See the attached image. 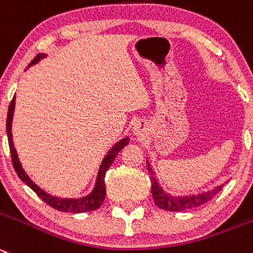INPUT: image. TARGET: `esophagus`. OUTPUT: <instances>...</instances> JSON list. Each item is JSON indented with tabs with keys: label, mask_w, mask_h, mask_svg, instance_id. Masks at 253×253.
Returning <instances> with one entry per match:
<instances>
[{
	"label": "esophagus",
	"mask_w": 253,
	"mask_h": 253,
	"mask_svg": "<svg viewBox=\"0 0 253 253\" xmlns=\"http://www.w3.org/2000/svg\"><path fill=\"white\" fill-rule=\"evenodd\" d=\"M143 132H145V124H143L142 121L137 122V124L134 125L133 133L136 134V136H141V134H143Z\"/></svg>",
	"instance_id": "34e87169"
}]
</instances>
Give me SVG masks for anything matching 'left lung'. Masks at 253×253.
Segmentation results:
<instances>
[{"mask_svg":"<svg viewBox=\"0 0 253 253\" xmlns=\"http://www.w3.org/2000/svg\"><path fill=\"white\" fill-rule=\"evenodd\" d=\"M147 169L152 176H151V192H152L153 201L157 206L161 210L165 211H171V212H177V211H185V210L195 209V207L201 206V205L206 204V202L211 201L212 197L216 195L218 191L222 190V186H218L214 190L209 191V192L201 193V195L197 196H190V197H172V196L167 195L162 191V188L160 187L156 178L153 177V171L150 167V165L147 164Z\"/></svg>","mask_w":253,"mask_h":253,"instance_id":"obj_1","label":"left lung"}]
</instances>
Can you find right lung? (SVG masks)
<instances>
[{"label":"right lung","instance_id":"obj_1","mask_svg":"<svg viewBox=\"0 0 253 253\" xmlns=\"http://www.w3.org/2000/svg\"><path fill=\"white\" fill-rule=\"evenodd\" d=\"M46 55H42L39 53L34 60L31 61L30 66H32L34 63L39 62L41 58H43ZM28 66V67H30ZM13 110H15V97L12 98L11 103H9L8 112H7V121H6V129H7V136H8V146H9V152H11V159H12V165L13 169H15L16 173L18 174L21 180L26 183L30 188L36 192V195L41 198L42 201L46 202L48 206H51L52 209L58 210V211L62 212H71V213H81V212H89L97 210L101 205L105 201L106 196V185H105V176L107 169H110L111 165L115 161L116 156L119 155L120 151L125 147V146L128 143V138H122L121 141L116 143L112 148L110 150V152L107 153L105 159H103L102 164H101L100 171H98L97 176V182L94 186V190L89 193L88 196L82 198H60L55 197V196H51L48 193L44 192L43 190L39 187L37 185H35L32 182V180H30V177L25 173V171L21 167L20 161H18L17 153H16L15 146H13L12 141V132H11V126H12V117H13Z\"/></svg>","mask_w":253,"mask_h":253}]
</instances>
